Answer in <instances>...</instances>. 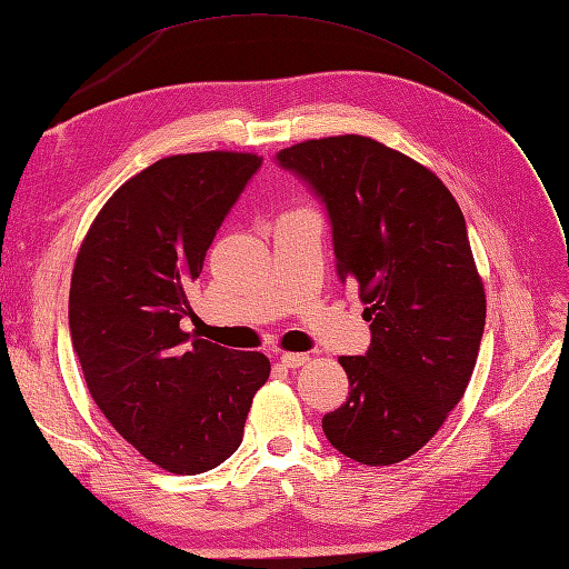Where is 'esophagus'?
<instances>
[{"label": "esophagus", "instance_id": "esophagus-1", "mask_svg": "<svg viewBox=\"0 0 569 569\" xmlns=\"http://www.w3.org/2000/svg\"><path fill=\"white\" fill-rule=\"evenodd\" d=\"M280 362L289 369H297V367H303L309 362V355H301V352H282L280 355Z\"/></svg>", "mask_w": 569, "mask_h": 569}]
</instances>
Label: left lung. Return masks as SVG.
<instances>
[{"label":"left lung","instance_id":"left-lung-1","mask_svg":"<svg viewBox=\"0 0 569 569\" xmlns=\"http://www.w3.org/2000/svg\"><path fill=\"white\" fill-rule=\"evenodd\" d=\"M274 159L326 204L338 277L357 282L371 323L367 355L340 357L350 396L323 432L365 466L406 461L461 400L485 330L461 207L432 171L371 137L307 140Z\"/></svg>","mask_w":569,"mask_h":569}]
</instances>
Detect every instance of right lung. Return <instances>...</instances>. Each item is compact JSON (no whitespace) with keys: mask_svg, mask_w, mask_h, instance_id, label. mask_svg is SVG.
Wrapping results in <instances>:
<instances>
[{"mask_svg":"<svg viewBox=\"0 0 569 569\" xmlns=\"http://www.w3.org/2000/svg\"><path fill=\"white\" fill-rule=\"evenodd\" d=\"M260 163L241 151L159 159L113 192L77 253L69 336L89 393L122 439L176 476L239 449L270 377L266 355L180 328L188 284Z\"/></svg>","mask_w":569,"mask_h":569,"instance_id":"add662e5","label":"right lung"}]
</instances>
